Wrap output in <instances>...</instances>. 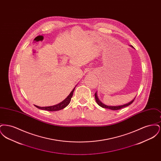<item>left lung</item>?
<instances>
[{"label": "left lung", "mask_w": 161, "mask_h": 161, "mask_svg": "<svg viewBox=\"0 0 161 161\" xmlns=\"http://www.w3.org/2000/svg\"><path fill=\"white\" fill-rule=\"evenodd\" d=\"M130 46H131V47H133V46H132L131 45ZM95 98L96 102L97 103V104H98L100 106H101V107H103V108H108V109H111V110H119V109H121V108H124V107L129 106V105H130V104H131L134 101V100L135 99V98L133 100H132V101H131L129 102V103H127V104H125L121 105V106H110L105 105V104H103L102 102H101V101H100V100L98 99V96H97V92H96V93H95Z\"/></svg>", "instance_id": "1"}]
</instances>
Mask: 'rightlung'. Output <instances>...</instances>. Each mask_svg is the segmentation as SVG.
Here are the masks:
<instances>
[{
  "mask_svg": "<svg viewBox=\"0 0 161 161\" xmlns=\"http://www.w3.org/2000/svg\"><path fill=\"white\" fill-rule=\"evenodd\" d=\"M75 89V87H74L73 89V90L70 93L69 95L64 100H63V101H61V103H60L58 104L54 105V106H47V107H39V106H36V105H35V106L37 107L38 108H40V109L47 110V111H57V110H61V109H63V108H64L66 107L70 103V100H71V98L72 97L73 93H74Z\"/></svg>",
  "mask_w": 161,
  "mask_h": 161,
  "instance_id": "obj_1",
  "label": "right lung"
}]
</instances>
